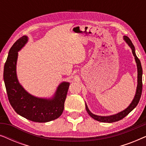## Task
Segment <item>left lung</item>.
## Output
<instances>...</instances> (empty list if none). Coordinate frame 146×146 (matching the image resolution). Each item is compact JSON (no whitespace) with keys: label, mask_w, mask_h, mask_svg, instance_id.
<instances>
[{"label":"left lung","mask_w":146,"mask_h":146,"mask_svg":"<svg viewBox=\"0 0 146 146\" xmlns=\"http://www.w3.org/2000/svg\"><path fill=\"white\" fill-rule=\"evenodd\" d=\"M125 40L126 41L130 48H131V51H132L133 55L134 56L135 62H136L137 64V90H136V94H135V96L133 98L132 102L130 104V105L126 109L124 110L121 111L117 114L110 115V116H99V115H96L92 113L90 110L88 108L87 105L86 104V109L87 112L88 113V114L90 115V116L94 118L96 120L101 121V122H107V123H112L115 122V121H117L119 120H121V119H123V117H125L126 115L128 114V113L133 110V109L136 107V106L138 104L139 100H140L141 96V92H142V68H141V62L140 60H139L138 58L137 57L136 54L135 53V48L133 46L132 42L130 40V39L128 37L125 36H124Z\"/></svg>","instance_id":"1"}]
</instances>
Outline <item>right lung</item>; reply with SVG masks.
<instances>
[{"mask_svg":"<svg viewBox=\"0 0 146 146\" xmlns=\"http://www.w3.org/2000/svg\"><path fill=\"white\" fill-rule=\"evenodd\" d=\"M27 40V37L23 36L14 43L9 50L3 74L8 98L18 114L35 122H47L57 119L62 113L70 84L62 83L52 100L38 98L25 90L18 82L16 64L18 51Z\"/></svg>","mask_w":146,"mask_h":146,"instance_id":"right-lung-1","label":"right lung"}]
</instances>
